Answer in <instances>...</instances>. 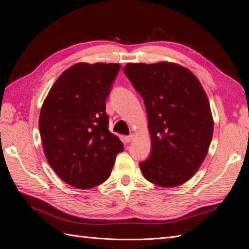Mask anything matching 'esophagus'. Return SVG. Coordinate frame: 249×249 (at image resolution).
Returning a JSON list of instances; mask_svg holds the SVG:
<instances>
[{
  "mask_svg": "<svg viewBox=\"0 0 249 249\" xmlns=\"http://www.w3.org/2000/svg\"><path fill=\"white\" fill-rule=\"evenodd\" d=\"M133 138H134V135H133V134H131V135H129V136H125L124 140L126 141V142H131V141L133 140Z\"/></svg>",
  "mask_w": 249,
  "mask_h": 249,
  "instance_id": "34e87169",
  "label": "esophagus"
}]
</instances>
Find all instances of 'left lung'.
Here are the masks:
<instances>
[{"instance_id":"8db88e82","label":"left lung","mask_w":249,"mask_h":249,"mask_svg":"<svg viewBox=\"0 0 249 249\" xmlns=\"http://www.w3.org/2000/svg\"><path fill=\"white\" fill-rule=\"evenodd\" d=\"M124 73L142 97L151 135L150 157L139 163L150 182L183 184L197 172L212 142L213 122L198 78L172 63L126 64Z\"/></svg>"}]
</instances>
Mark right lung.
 <instances>
[{"label": "right lung", "mask_w": 249, "mask_h": 249, "mask_svg": "<svg viewBox=\"0 0 249 249\" xmlns=\"http://www.w3.org/2000/svg\"><path fill=\"white\" fill-rule=\"evenodd\" d=\"M119 70V64H76L62 73L43 104L38 127L47 160L60 179L77 189L105 182L124 151L109 131L106 113Z\"/></svg>", "instance_id": "obj_1"}]
</instances>
